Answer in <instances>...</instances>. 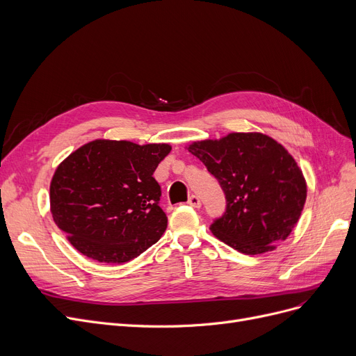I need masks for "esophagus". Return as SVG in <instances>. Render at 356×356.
Listing matches in <instances>:
<instances>
[{"label": "esophagus", "mask_w": 356, "mask_h": 356, "mask_svg": "<svg viewBox=\"0 0 356 356\" xmlns=\"http://www.w3.org/2000/svg\"><path fill=\"white\" fill-rule=\"evenodd\" d=\"M188 204H190L191 207L200 209V207H201V200H200L197 195H191V197L188 198Z\"/></svg>", "instance_id": "34e87169"}]
</instances>
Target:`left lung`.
Masks as SVG:
<instances>
[{"instance_id": "1", "label": "left lung", "mask_w": 356, "mask_h": 356, "mask_svg": "<svg viewBox=\"0 0 356 356\" xmlns=\"http://www.w3.org/2000/svg\"><path fill=\"white\" fill-rule=\"evenodd\" d=\"M226 194L225 214L210 226L217 239L245 255L274 250L301 216L307 184L296 159L264 133H229L188 145Z\"/></svg>"}]
</instances>
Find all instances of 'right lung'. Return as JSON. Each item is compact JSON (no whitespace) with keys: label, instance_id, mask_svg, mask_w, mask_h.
<instances>
[{"label":"right lung","instance_id":"add662e5","mask_svg":"<svg viewBox=\"0 0 356 356\" xmlns=\"http://www.w3.org/2000/svg\"><path fill=\"white\" fill-rule=\"evenodd\" d=\"M171 149L97 139L59 163L50 181V211L78 252L124 264L161 239L168 217L154 172Z\"/></svg>","mask_w":356,"mask_h":356}]
</instances>
